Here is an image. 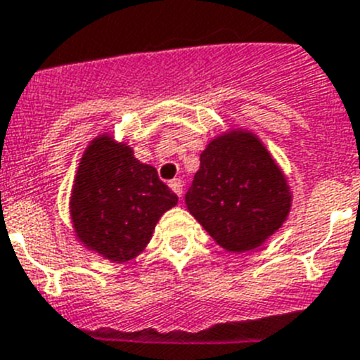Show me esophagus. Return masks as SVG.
I'll use <instances>...</instances> for the list:
<instances>
[{"instance_id":"34e87169","label":"esophagus","mask_w":360,"mask_h":360,"mask_svg":"<svg viewBox=\"0 0 360 360\" xmlns=\"http://www.w3.org/2000/svg\"><path fill=\"white\" fill-rule=\"evenodd\" d=\"M169 187H171V191H173L174 194H178V196H182L184 184H182V180H180V178H173V180H171V182H169Z\"/></svg>"}]
</instances>
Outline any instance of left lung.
<instances>
[{"instance_id":"left-lung-1","label":"left lung","mask_w":360,"mask_h":360,"mask_svg":"<svg viewBox=\"0 0 360 360\" xmlns=\"http://www.w3.org/2000/svg\"><path fill=\"white\" fill-rule=\"evenodd\" d=\"M288 180L252 131L232 130L210 141L186 194V205L229 252L260 246L291 209Z\"/></svg>"}]
</instances>
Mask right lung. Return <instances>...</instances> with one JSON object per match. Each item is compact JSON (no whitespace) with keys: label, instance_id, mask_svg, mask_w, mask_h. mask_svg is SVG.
<instances>
[{"label":"right lung","instance_id":"right-lung-1","mask_svg":"<svg viewBox=\"0 0 360 360\" xmlns=\"http://www.w3.org/2000/svg\"><path fill=\"white\" fill-rule=\"evenodd\" d=\"M178 196L127 144L100 135L89 144L71 191L72 229L82 245L112 262L139 255Z\"/></svg>","mask_w":360,"mask_h":360}]
</instances>
